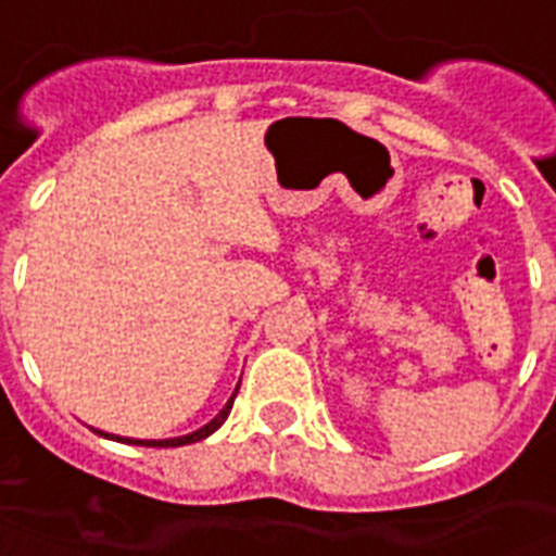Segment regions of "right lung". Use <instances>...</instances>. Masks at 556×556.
Wrapping results in <instances>:
<instances>
[{
    "label": "right lung",
    "instance_id": "add662e5",
    "mask_svg": "<svg viewBox=\"0 0 556 556\" xmlns=\"http://www.w3.org/2000/svg\"><path fill=\"white\" fill-rule=\"evenodd\" d=\"M238 387H241V380H238ZM238 387H236V392L229 394V401L224 403V409L218 412V415H215L213 420H210V424H204V426H201V429H195V432H190V434H181V438H167V440H136V438H122V434H108V432H102V429H96V432L102 434V438L122 440V443H132V446H187V443H199V440L210 438V434H213L215 429H222V424L229 417V409H232V401H236Z\"/></svg>",
    "mask_w": 556,
    "mask_h": 556
}]
</instances>
